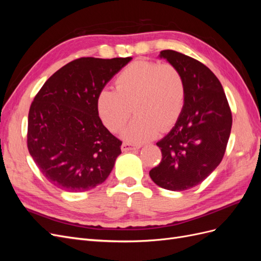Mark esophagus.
<instances>
[{"label": "esophagus", "instance_id": "1", "mask_svg": "<svg viewBox=\"0 0 261 261\" xmlns=\"http://www.w3.org/2000/svg\"><path fill=\"white\" fill-rule=\"evenodd\" d=\"M121 149H122V151L126 152V151H130V150H135V149H137V147L133 146L128 143H123L122 146H121Z\"/></svg>", "mask_w": 261, "mask_h": 261}]
</instances>
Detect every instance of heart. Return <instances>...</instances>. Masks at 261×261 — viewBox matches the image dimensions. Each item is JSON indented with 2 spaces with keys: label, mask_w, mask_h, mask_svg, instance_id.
Returning a JSON list of instances; mask_svg holds the SVG:
<instances>
[{
  "label": "heart",
  "mask_w": 261,
  "mask_h": 261,
  "mask_svg": "<svg viewBox=\"0 0 261 261\" xmlns=\"http://www.w3.org/2000/svg\"><path fill=\"white\" fill-rule=\"evenodd\" d=\"M115 90L102 89L97 110L102 123L112 133L120 130L132 114H137L123 132L130 143H144L170 130L183 112L186 86L184 77L171 63L137 60L115 78Z\"/></svg>",
  "instance_id": "b5f03b06"
}]
</instances>
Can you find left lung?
Masks as SVG:
<instances>
[{
	"label": "left lung",
	"instance_id": "left-lung-1",
	"mask_svg": "<svg viewBox=\"0 0 261 261\" xmlns=\"http://www.w3.org/2000/svg\"><path fill=\"white\" fill-rule=\"evenodd\" d=\"M160 58L183 75L186 98L175 126L156 143L162 160L149 175L158 186L180 192L200 184L222 161L232 112L222 85L206 65L173 50L161 51Z\"/></svg>",
	"mask_w": 261,
	"mask_h": 261
}]
</instances>
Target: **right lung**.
Here are the masks:
<instances>
[{
    "label": "right lung",
    "instance_id": "obj_1",
    "mask_svg": "<svg viewBox=\"0 0 261 261\" xmlns=\"http://www.w3.org/2000/svg\"><path fill=\"white\" fill-rule=\"evenodd\" d=\"M132 58H81L55 72L36 94L28 114L27 146L44 177L69 193L103 183L122 141L100 120L97 98Z\"/></svg>",
    "mask_w": 261,
    "mask_h": 261
}]
</instances>
